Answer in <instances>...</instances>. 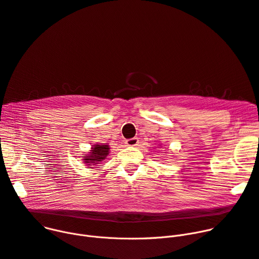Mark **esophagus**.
I'll use <instances>...</instances> for the list:
<instances>
[{"label": "esophagus", "mask_w": 259, "mask_h": 259, "mask_svg": "<svg viewBox=\"0 0 259 259\" xmlns=\"http://www.w3.org/2000/svg\"><path fill=\"white\" fill-rule=\"evenodd\" d=\"M126 146L128 147H136L139 145V139H136V137H133V139H129L125 142Z\"/></svg>", "instance_id": "1"}]
</instances>
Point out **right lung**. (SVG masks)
Returning <instances> with one entry per match:
<instances>
[{
	"label": "right lung",
	"mask_w": 259,
	"mask_h": 259,
	"mask_svg": "<svg viewBox=\"0 0 259 259\" xmlns=\"http://www.w3.org/2000/svg\"><path fill=\"white\" fill-rule=\"evenodd\" d=\"M108 154H109V147L107 145H104V146L96 145L94 146V148H92L91 155H89V156H83L85 157L83 160L86 163H90L89 165H96L100 161L104 160L107 157Z\"/></svg>",
	"instance_id": "right-lung-1"
}]
</instances>
